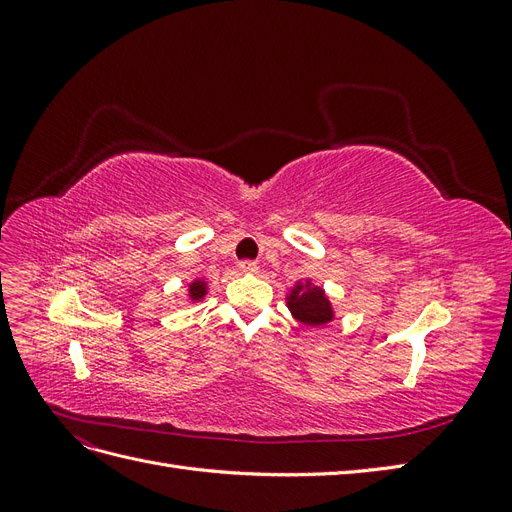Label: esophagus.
I'll list each match as a JSON object with an SVG mask.
<instances>
[{
	"label": "esophagus",
	"mask_w": 512,
	"mask_h": 512,
	"mask_svg": "<svg viewBox=\"0 0 512 512\" xmlns=\"http://www.w3.org/2000/svg\"><path fill=\"white\" fill-rule=\"evenodd\" d=\"M239 269L243 271V273H256L258 271V265L254 260H241L239 262Z\"/></svg>",
	"instance_id": "obj_1"
}]
</instances>
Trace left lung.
<instances>
[{
    "instance_id": "left-lung-1",
    "label": "left lung",
    "mask_w": 512,
    "mask_h": 512,
    "mask_svg": "<svg viewBox=\"0 0 512 512\" xmlns=\"http://www.w3.org/2000/svg\"><path fill=\"white\" fill-rule=\"evenodd\" d=\"M288 309L294 320L307 327H322L335 318L333 305L320 286H314L309 280L299 282L286 297Z\"/></svg>"
}]
</instances>
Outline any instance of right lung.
Masks as SVG:
<instances>
[{"instance_id":"right-lung-1","label":"right lung","mask_w":512,"mask_h":512,"mask_svg":"<svg viewBox=\"0 0 512 512\" xmlns=\"http://www.w3.org/2000/svg\"><path fill=\"white\" fill-rule=\"evenodd\" d=\"M205 294H207V282L205 280H194L192 284H190V290H188V297H190V301H203L205 299Z\"/></svg>"}]
</instances>
